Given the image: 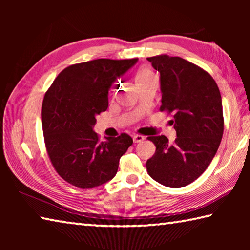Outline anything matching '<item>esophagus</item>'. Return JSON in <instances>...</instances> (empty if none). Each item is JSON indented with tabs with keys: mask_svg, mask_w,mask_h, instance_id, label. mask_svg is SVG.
Listing matches in <instances>:
<instances>
[{
	"mask_svg": "<svg viewBox=\"0 0 250 250\" xmlns=\"http://www.w3.org/2000/svg\"><path fill=\"white\" fill-rule=\"evenodd\" d=\"M143 140H145V137H142V135L137 134V135H134V137H133V142L134 143H139V142H141Z\"/></svg>",
	"mask_w": 250,
	"mask_h": 250,
	"instance_id": "1",
	"label": "esophagus"
}]
</instances>
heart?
I'll use <instances>...</instances> for the list:
<instances>
[{
	"label": "heart",
	"instance_id": "obj_1",
	"mask_svg": "<svg viewBox=\"0 0 250 250\" xmlns=\"http://www.w3.org/2000/svg\"><path fill=\"white\" fill-rule=\"evenodd\" d=\"M153 79V74H152V71L149 68H142L135 75V83H137L138 87H140L141 84L149 83Z\"/></svg>",
	"mask_w": 250,
	"mask_h": 250
}]
</instances>
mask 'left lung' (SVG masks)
Listing matches in <instances>:
<instances>
[{"mask_svg": "<svg viewBox=\"0 0 250 250\" xmlns=\"http://www.w3.org/2000/svg\"><path fill=\"white\" fill-rule=\"evenodd\" d=\"M160 73L161 111L172 113L176 138L150 137L156 146L146 161L152 179L179 188L201 176L216 154L224 132L221 92L215 80L201 67L167 55L147 57Z\"/></svg>", "mask_w": 250, "mask_h": 250, "instance_id": "obj_1", "label": "left lung"}]
</instances>
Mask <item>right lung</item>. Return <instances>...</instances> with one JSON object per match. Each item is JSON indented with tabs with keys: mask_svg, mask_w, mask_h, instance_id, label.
<instances>
[{
	"mask_svg": "<svg viewBox=\"0 0 250 250\" xmlns=\"http://www.w3.org/2000/svg\"><path fill=\"white\" fill-rule=\"evenodd\" d=\"M138 58L95 59L69 66L54 80L42 105L46 149L55 170L79 188H94L115 177L119 160L133 140L121 133L100 142L96 117L108 108L113 83Z\"/></svg>",
	"mask_w": 250,
	"mask_h": 250,
	"instance_id": "obj_1",
	"label": "right lung"
}]
</instances>
